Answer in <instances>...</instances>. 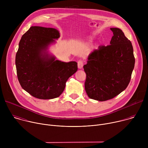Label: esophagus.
<instances>
[{
  "label": "esophagus",
  "instance_id": "34e87169",
  "mask_svg": "<svg viewBox=\"0 0 148 148\" xmlns=\"http://www.w3.org/2000/svg\"><path fill=\"white\" fill-rule=\"evenodd\" d=\"M77 64H78V68L79 69H82V67L83 66V61L81 60H79L77 62Z\"/></svg>",
  "mask_w": 148,
  "mask_h": 148
}]
</instances>
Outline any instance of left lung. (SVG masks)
Segmentation results:
<instances>
[{
	"label": "left lung",
	"mask_w": 148,
	"mask_h": 148,
	"mask_svg": "<svg viewBox=\"0 0 148 148\" xmlns=\"http://www.w3.org/2000/svg\"><path fill=\"white\" fill-rule=\"evenodd\" d=\"M110 45L100 46L88 57L83 68L86 73V91L91 99L105 101L124 91L130 82L135 66L130 40L118 28H111Z\"/></svg>",
	"instance_id": "1"
}]
</instances>
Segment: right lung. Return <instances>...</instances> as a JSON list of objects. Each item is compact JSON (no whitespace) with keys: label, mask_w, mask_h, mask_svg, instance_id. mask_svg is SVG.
I'll list each match as a JSON object with an SVG mask.
<instances>
[{"label":"right lung","mask_w":148,"mask_h":148,"mask_svg":"<svg viewBox=\"0 0 148 148\" xmlns=\"http://www.w3.org/2000/svg\"><path fill=\"white\" fill-rule=\"evenodd\" d=\"M60 36L56 29L32 26L19 42L15 60L17 78L23 89L35 98L58 97L78 70L75 61L62 62L49 53Z\"/></svg>","instance_id":"right-lung-1"}]
</instances>
